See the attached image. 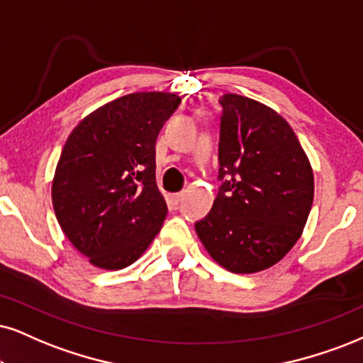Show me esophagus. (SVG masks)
<instances>
[{
	"label": "esophagus",
	"mask_w": 363,
	"mask_h": 363,
	"mask_svg": "<svg viewBox=\"0 0 363 363\" xmlns=\"http://www.w3.org/2000/svg\"><path fill=\"white\" fill-rule=\"evenodd\" d=\"M182 199H183V191H182V194H173V195H172V202H173V205L180 203Z\"/></svg>",
	"instance_id": "obj_1"
}]
</instances>
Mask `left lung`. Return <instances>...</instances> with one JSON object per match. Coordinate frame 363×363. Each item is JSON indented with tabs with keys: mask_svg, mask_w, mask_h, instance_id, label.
Here are the masks:
<instances>
[{
	"mask_svg": "<svg viewBox=\"0 0 363 363\" xmlns=\"http://www.w3.org/2000/svg\"><path fill=\"white\" fill-rule=\"evenodd\" d=\"M218 194L195 223L213 261L235 274L279 262L303 234L315 194L296 134L271 107L223 94Z\"/></svg>",
	"mask_w": 363,
	"mask_h": 363,
	"instance_id": "left-lung-1",
	"label": "left lung"
}]
</instances>
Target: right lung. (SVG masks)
I'll use <instances>...</instances> for the list:
<instances>
[{"label": "right lung", "instance_id": "1", "mask_svg": "<svg viewBox=\"0 0 363 363\" xmlns=\"http://www.w3.org/2000/svg\"><path fill=\"white\" fill-rule=\"evenodd\" d=\"M182 99L134 92L86 116L62 150L52 202L67 239L96 267L141 256L168 213L155 177L156 138Z\"/></svg>", "mask_w": 363, "mask_h": 363}]
</instances>
